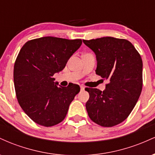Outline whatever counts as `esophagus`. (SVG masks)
Segmentation results:
<instances>
[{"mask_svg":"<svg viewBox=\"0 0 155 155\" xmlns=\"http://www.w3.org/2000/svg\"><path fill=\"white\" fill-rule=\"evenodd\" d=\"M80 88H81V90H84V87L83 85H81V86H80Z\"/></svg>","mask_w":155,"mask_h":155,"instance_id":"esophagus-1","label":"esophagus"}]
</instances>
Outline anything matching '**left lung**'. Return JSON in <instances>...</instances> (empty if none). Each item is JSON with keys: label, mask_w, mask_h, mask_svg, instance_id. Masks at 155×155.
<instances>
[{"label": "left lung", "mask_w": 155, "mask_h": 155, "mask_svg": "<svg viewBox=\"0 0 155 155\" xmlns=\"http://www.w3.org/2000/svg\"><path fill=\"white\" fill-rule=\"evenodd\" d=\"M83 42L96 55V74L109 81L103 92L85 89L90 94L86 109L95 123L113 127L127 118L139 98L143 85L142 59L126 39L103 37Z\"/></svg>", "instance_id": "1"}]
</instances>
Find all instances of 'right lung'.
<instances>
[{
    "label": "right lung",
    "mask_w": 155,
    "mask_h": 155,
    "mask_svg": "<svg viewBox=\"0 0 155 155\" xmlns=\"http://www.w3.org/2000/svg\"><path fill=\"white\" fill-rule=\"evenodd\" d=\"M81 44V39L46 36L28 41L19 51L14 67L16 95L35 123L51 127L65 119L80 87L58 86L52 76L65 67Z\"/></svg>",
    "instance_id": "obj_1"
}]
</instances>
